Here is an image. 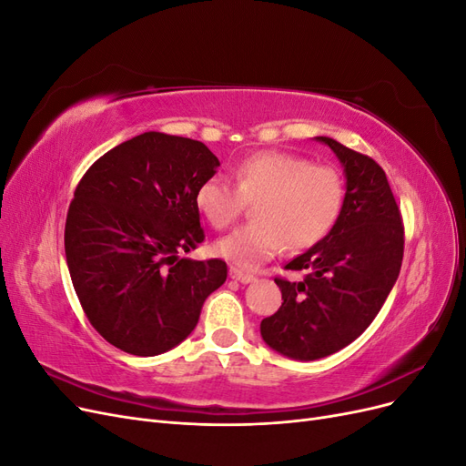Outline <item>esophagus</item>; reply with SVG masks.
Segmentation results:
<instances>
[{"label": "esophagus", "mask_w": 466, "mask_h": 466, "mask_svg": "<svg viewBox=\"0 0 466 466\" xmlns=\"http://www.w3.org/2000/svg\"><path fill=\"white\" fill-rule=\"evenodd\" d=\"M229 278H233V279H237V281H241V284H250V281L257 279L252 274H248V272H245V270H238V268H231V270H229Z\"/></svg>", "instance_id": "obj_1"}]
</instances>
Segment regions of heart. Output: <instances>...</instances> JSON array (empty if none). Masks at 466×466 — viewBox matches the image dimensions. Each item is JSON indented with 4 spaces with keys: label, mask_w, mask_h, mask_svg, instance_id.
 <instances>
[{
    "label": "heart",
    "mask_w": 466,
    "mask_h": 466,
    "mask_svg": "<svg viewBox=\"0 0 466 466\" xmlns=\"http://www.w3.org/2000/svg\"><path fill=\"white\" fill-rule=\"evenodd\" d=\"M233 177L237 188L223 175H209L194 194L196 208L225 229L255 202L257 219L214 245L218 257L241 268H255L276 257L288 245L303 250L324 238L340 216L346 187L330 165L288 151H258L241 159Z\"/></svg>",
    "instance_id": "heart-1"
}]
</instances>
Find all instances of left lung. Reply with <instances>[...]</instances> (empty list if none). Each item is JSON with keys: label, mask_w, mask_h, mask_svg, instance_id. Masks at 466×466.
Here are the masks:
<instances>
[{"label": "left lung", "mask_w": 466, "mask_h": 466, "mask_svg": "<svg viewBox=\"0 0 466 466\" xmlns=\"http://www.w3.org/2000/svg\"><path fill=\"white\" fill-rule=\"evenodd\" d=\"M344 167L346 198L330 233L286 264L301 281L276 278L281 307L260 322L262 340L301 361L327 358L370 327L399 278L404 255L400 209L383 168L336 139L319 136Z\"/></svg>", "instance_id": "obj_1"}]
</instances>
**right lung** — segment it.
Here are the masks:
<instances>
[{
  "mask_svg": "<svg viewBox=\"0 0 466 466\" xmlns=\"http://www.w3.org/2000/svg\"><path fill=\"white\" fill-rule=\"evenodd\" d=\"M219 159L202 142L139 134L83 175L66 219V260L93 329L132 356H159L198 324L228 279L219 258H180L204 241L194 194Z\"/></svg>",
  "mask_w": 466,
  "mask_h": 466,
  "instance_id": "1",
  "label": "right lung"
}]
</instances>
